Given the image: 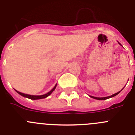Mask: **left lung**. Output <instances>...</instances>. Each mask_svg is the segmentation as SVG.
<instances>
[{"label":"left lung","instance_id":"8db88e82","mask_svg":"<svg viewBox=\"0 0 135 135\" xmlns=\"http://www.w3.org/2000/svg\"><path fill=\"white\" fill-rule=\"evenodd\" d=\"M118 43L120 44V45H121V46H122V45H121V44L120 43V42H118ZM124 88H123V89H124ZM121 90H120V91H121ZM120 91L118 92V93H116L114 94V95H111V96H109V97H96L90 96V95H89V96H90V97H91V98H93V99H97V100H105V99H108L112 98V97H113L115 96V95H118V94L120 93Z\"/></svg>","mask_w":135,"mask_h":135}]
</instances>
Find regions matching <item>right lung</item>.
<instances>
[{
    "mask_svg": "<svg viewBox=\"0 0 135 135\" xmlns=\"http://www.w3.org/2000/svg\"><path fill=\"white\" fill-rule=\"evenodd\" d=\"M56 86H57V84H55V86H54V88H53V89L51 90H50L49 93H47L45 94V95H27V94H24V93H20V92L17 91V90H16L17 93L18 94H20V95H21V96L24 97H26V98H28V99H33V100H36V99H45L46 98V97H47L48 96H49L50 95H51L52 93H53V90L55 89Z\"/></svg>",
    "mask_w": 135,
    "mask_h": 135,
    "instance_id": "1",
    "label": "right lung"
}]
</instances>
